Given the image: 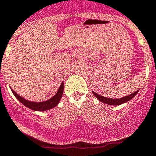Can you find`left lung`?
I'll use <instances>...</instances> for the list:
<instances>
[{"mask_svg": "<svg viewBox=\"0 0 156 156\" xmlns=\"http://www.w3.org/2000/svg\"><path fill=\"white\" fill-rule=\"evenodd\" d=\"M139 91H136L135 92H134L133 94H129V95L126 96V97H123V98H106V97H103V96L100 95V94H97L95 93L94 91H93V94H94V96H96V98H98L100 101L101 102L105 103V104H108V105H121V104H123V103L126 102V101H129V100L132 99V98H134L136 94L138 93Z\"/></svg>", "mask_w": 156, "mask_h": 156, "instance_id": "8db88e82", "label": "left lung"}]
</instances>
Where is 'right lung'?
Listing matches in <instances>:
<instances>
[{
    "mask_svg": "<svg viewBox=\"0 0 156 156\" xmlns=\"http://www.w3.org/2000/svg\"><path fill=\"white\" fill-rule=\"evenodd\" d=\"M11 91H12L14 96L19 100V101L21 103H22V104L24 105H25L26 107L32 109V110H34V111H46V110H48V109L53 108L55 107V106L58 104V102L60 101L64 91V83H62V85H61L60 88L58 89V92L56 93V94H55V96H53L51 98H50V99L48 100V101H42V102H33V101H27V100H25L24 98H21V96L18 95L14 90L11 89Z\"/></svg>",
    "mask_w": 156,
    "mask_h": 156,
    "instance_id": "1",
    "label": "right lung"
}]
</instances>
